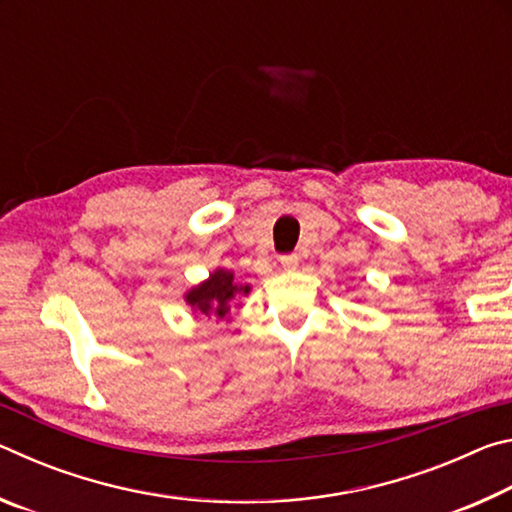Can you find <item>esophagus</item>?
I'll use <instances>...</instances> for the list:
<instances>
[{"label": "esophagus", "instance_id": "esophagus-1", "mask_svg": "<svg viewBox=\"0 0 512 512\" xmlns=\"http://www.w3.org/2000/svg\"><path fill=\"white\" fill-rule=\"evenodd\" d=\"M280 264L284 266V268H296L298 264H300V257L296 255V253H289V255H282L280 257Z\"/></svg>", "mask_w": 512, "mask_h": 512}]
</instances>
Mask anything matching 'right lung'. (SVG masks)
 <instances>
[{
    "label": "right lung",
    "mask_w": 512,
    "mask_h": 512,
    "mask_svg": "<svg viewBox=\"0 0 512 512\" xmlns=\"http://www.w3.org/2000/svg\"><path fill=\"white\" fill-rule=\"evenodd\" d=\"M235 293H248V287H237L232 282V273L216 271L201 287L187 293V302L198 311H203L205 316L214 314L223 318L230 311V300L235 298Z\"/></svg>",
    "instance_id": "add662e5"
}]
</instances>
